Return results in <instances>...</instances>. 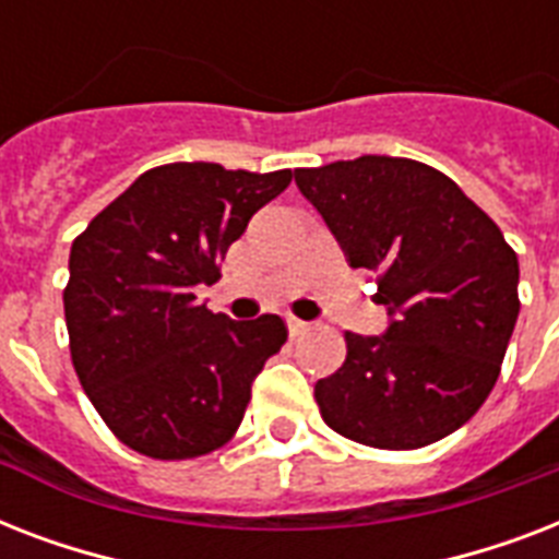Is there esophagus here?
Masks as SVG:
<instances>
[{"label": "esophagus", "mask_w": 559, "mask_h": 559, "mask_svg": "<svg viewBox=\"0 0 559 559\" xmlns=\"http://www.w3.org/2000/svg\"><path fill=\"white\" fill-rule=\"evenodd\" d=\"M287 324H289V333H293V336H298V333H305L307 328H310V322H305V319H296V316H287Z\"/></svg>", "instance_id": "34e87169"}]
</instances>
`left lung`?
Returning <instances> with one entry per match:
<instances>
[{"instance_id":"obj_1","label":"left lung","mask_w":559,"mask_h":559,"mask_svg":"<svg viewBox=\"0 0 559 559\" xmlns=\"http://www.w3.org/2000/svg\"><path fill=\"white\" fill-rule=\"evenodd\" d=\"M354 270L380 272L382 336L345 333L348 357L316 382L324 424L373 450H420L476 415L520 316V261L502 228L424 162L359 156L298 168Z\"/></svg>"}]
</instances>
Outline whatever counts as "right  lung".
<instances>
[{
    "instance_id": "add662e5",
    "label": "right lung",
    "mask_w": 559,
    "mask_h": 559,
    "mask_svg": "<svg viewBox=\"0 0 559 559\" xmlns=\"http://www.w3.org/2000/svg\"><path fill=\"white\" fill-rule=\"evenodd\" d=\"M293 182L214 162L144 170L74 237L63 289L69 350L118 441L147 459H200L231 441L281 316L235 322L197 301L249 219Z\"/></svg>"
}]
</instances>
